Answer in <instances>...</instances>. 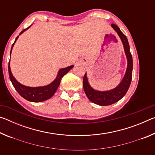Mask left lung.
Returning <instances> with one entry per match:
<instances>
[{
  "instance_id": "obj_1",
  "label": "left lung",
  "mask_w": 155,
  "mask_h": 155,
  "mask_svg": "<svg viewBox=\"0 0 155 155\" xmlns=\"http://www.w3.org/2000/svg\"><path fill=\"white\" fill-rule=\"evenodd\" d=\"M112 28L116 31L121 39L124 46L125 54L127 59V68L124 77L116 87L109 91H98L91 87L88 82L87 74H85L83 80V89L89 100L92 103L101 106H107L119 101L127 92L130 87L133 76V58L130 52V47L127 38L115 24L111 25Z\"/></svg>"
}]
</instances>
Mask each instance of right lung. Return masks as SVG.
<instances>
[{"mask_svg": "<svg viewBox=\"0 0 155 155\" xmlns=\"http://www.w3.org/2000/svg\"><path fill=\"white\" fill-rule=\"evenodd\" d=\"M30 27H28L27 28H26V29H24L22 31H21L20 35H21L23 32H25V31L27 29H28ZM18 37L19 36L17 37L14 41V43L12 44L11 52H10V56H11L13 47H14V44L15 41H16ZM9 65H10V60L9 62V65H8L9 76L10 80H11L13 85H14V88L15 89V90H16L18 92V94H19L21 96L23 97L25 99L27 100V101L30 102H33V103H39V102L45 101L46 100L51 98V97L54 95V94L55 93L57 88L59 87V85L60 84V82H61V80L63 78V77H64L65 74H66L67 73L69 72L73 67H74V65H70V66H68L67 68L60 69L59 70L58 74H57V76L55 79L52 81L51 83H50L49 85H46V86H42V87H28V86L22 85V84L20 83L18 81H17V80L15 79L12 74Z\"/></svg>", "mask_w": 155, "mask_h": 155, "instance_id": "add662e5", "label": "right lung"}]
</instances>
